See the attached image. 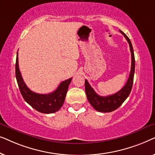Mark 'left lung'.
Masks as SVG:
<instances>
[{"instance_id": "obj_1", "label": "left lung", "mask_w": 155, "mask_h": 155, "mask_svg": "<svg viewBox=\"0 0 155 155\" xmlns=\"http://www.w3.org/2000/svg\"><path fill=\"white\" fill-rule=\"evenodd\" d=\"M120 31L126 38L127 41L128 42L131 52V69L130 75H129L128 79L127 80L126 84H125V86L121 90L118 91V92L115 93V94L109 95V96L107 97H101L94 92L93 88L89 84L87 80H85V82H84L85 92L89 102L90 103V104L92 106L95 110L99 112H111L117 109L124 102V101L128 98L131 92V90H132L133 78H134L135 73L134 52H133L132 44H131V41L129 39V38L122 31Z\"/></svg>"}]
</instances>
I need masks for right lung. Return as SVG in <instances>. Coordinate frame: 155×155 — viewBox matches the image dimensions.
<instances>
[{"instance_id": "right-lung-1", "label": "right lung", "mask_w": 155, "mask_h": 155, "mask_svg": "<svg viewBox=\"0 0 155 155\" xmlns=\"http://www.w3.org/2000/svg\"><path fill=\"white\" fill-rule=\"evenodd\" d=\"M15 75L19 89L25 100L35 110L43 114L55 113L61 109L72 80L71 78L62 82L54 92L49 94H41L32 92L27 87L21 75L18 64V51L16 58Z\"/></svg>"}]
</instances>
